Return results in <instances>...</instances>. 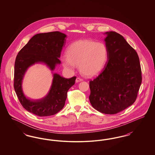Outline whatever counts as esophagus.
<instances>
[{
  "label": "esophagus",
  "instance_id": "1",
  "mask_svg": "<svg viewBox=\"0 0 155 155\" xmlns=\"http://www.w3.org/2000/svg\"><path fill=\"white\" fill-rule=\"evenodd\" d=\"M83 80L82 78H80V77H77V78H76V80H75V82H80V81H82Z\"/></svg>",
  "mask_w": 155,
  "mask_h": 155
}]
</instances>
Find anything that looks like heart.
Here are the masks:
<instances>
[{
    "instance_id": "heart-1",
    "label": "heart",
    "mask_w": 155,
    "mask_h": 155,
    "mask_svg": "<svg viewBox=\"0 0 155 155\" xmlns=\"http://www.w3.org/2000/svg\"><path fill=\"white\" fill-rule=\"evenodd\" d=\"M67 55L61 58L63 65L69 70H74L79 65L81 73L86 76L99 73L108 59V48L102 42L88 39L78 40L70 45Z\"/></svg>"
}]
</instances>
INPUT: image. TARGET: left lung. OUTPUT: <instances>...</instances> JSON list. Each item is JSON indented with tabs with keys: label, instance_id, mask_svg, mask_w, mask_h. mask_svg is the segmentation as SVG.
<instances>
[{
	"label": "left lung",
	"instance_id": "obj_1",
	"mask_svg": "<svg viewBox=\"0 0 155 155\" xmlns=\"http://www.w3.org/2000/svg\"><path fill=\"white\" fill-rule=\"evenodd\" d=\"M108 59L99 75L89 81L90 103L96 110L114 114L135 101L142 82L140 62L137 52L116 32L104 33Z\"/></svg>",
	"mask_w": 155,
	"mask_h": 155
}]
</instances>
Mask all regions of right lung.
I'll list each match as a JSON object with an SVG mask.
<instances>
[{
    "label": "right lung",
    "mask_w": 155,
    "mask_h": 155,
    "mask_svg": "<svg viewBox=\"0 0 155 155\" xmlns=\"http://www.w3.org/2000/svg\"><path fill=\"white\" fill-rule=\"evenodd\" d=\"M67 35L59 31L41 33L32 37L17 55L15 64L14 88L22 107L38 116L54 115L61 110L67 99L68 89L75 84L76 77L65 78L53 73L55 67L61 63L59 58L66 44ZM37 63L44 64L52 71L53 80L50 89L46 96L32 100L23 92L22 80L28 68Z\"/></svg>",
    "instance_id": "right-lung-1"
}]
</instances>
